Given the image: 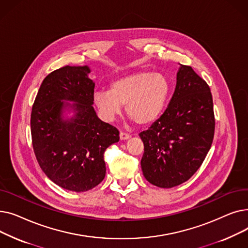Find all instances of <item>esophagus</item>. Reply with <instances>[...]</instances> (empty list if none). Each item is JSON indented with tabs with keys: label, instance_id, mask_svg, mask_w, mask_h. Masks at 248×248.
Segmentation results:
<instances>
[{
	"label": "esophagus",
	"instance_id": "obj_1",
	"mask_svg": "<svg viewBox=\"0 0 248 248\" xmlns=\"http://www.w3.org/2000/svg\"><path fill=\"white\" fill-rule=\"evenodd\" d=\"M131 135H129V134H125V133H121L120 134V138H121V140H128V139H131Z\"/></svg>",
	"mask_w": 248,
	"mask_h": 248
}]
</instances>
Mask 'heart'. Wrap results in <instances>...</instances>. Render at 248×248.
I'll return each instance as SVG.
<instances>
[{
  "instance_id": "heart-1",
  "label": "heart",
  "mask_w": 248,
  "mask_h": 248,
  "mask_svg": "<svg viewBox=\"0 0 248 248\" xmlns=\"http://www.w3.org/2000/svg\"><path fill=\"white\" fill-rule=\"evenodd\" d=\"M171 89L170 80L163 73L139 71L117 78L110 89L95 90L93 102L104 120L112 121L125 104L126 113L137 124L146 125L162 114Z\"/></svg>"
}]
</instances>
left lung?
<instances>
[{"mask_svg": "<svg viewBox=\"0 0 248 248\" xmlns=\"http://www.w3.org/2000/svg\"><path fill=\"white\" fill-rule=\"evenodd\" d=\"M215 128L210 88L192 67L180 64L169 106L148 131L140 134L145 153L144 177L160 188L184 183L209 152Z\"/></svg>", "mask_w": 248, "mask_h": 248, "instance_id": "1", "label": "left lung"}]
</instances>
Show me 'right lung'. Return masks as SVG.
<instances>
[{
    "label": "right lung",
    "instance_id": "add662e5",
    "mask_svg": "<svg viewBox=\"0 0 248 248\" xmlns=\"http://www.w3.org/2000/svg\"><path fill=\"white\" fill-rule=\"evenodd\" d=\"M84 66H64L48 74L34 101L31 134L45 175L63 189L85 192L106 177L103 153L120 140L93 107L95 83Z\"/></svg>",
    "mask_w": 248,
    "mask_h": 248
}]
</instances>
